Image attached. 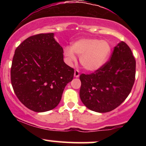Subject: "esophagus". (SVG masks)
<instances>
[{"label": "esophagus", "mask_w": 146, "mask_h": 146, "mask_svg": "<svg viewBox=\"0 0 146 146\" xmlns=\"http://www.w3.org/2000/svg\"><path fill=\"white\" fill-rule=\"evenodd\" d=\"M74 76L75 78H78L79 76H80V71H78V70H75L74 71Z\"/></svg>", "instance_id": "obj_1"}]
</instances>
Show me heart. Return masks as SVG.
I'll use <instances>...</instances> for the list:
<instances>
[{"label":"heart","instance_id":"heart-1","mask_svg":"<svg viewBox=\"0 0 146 146\" xmlns=\"http://www.w3.org/2000/svg\"><path fill=\"white\" fill-rule=\"evenodd\" d=\"M111 46L106 40L83 38L75 42L71 48L65 47V56L70 62L76 61L75 53L80 57L81 64L85 69L95 71L101 68L108 60Z\"/></svg>","mask_w":146,"mask_h":146}]
</instances>
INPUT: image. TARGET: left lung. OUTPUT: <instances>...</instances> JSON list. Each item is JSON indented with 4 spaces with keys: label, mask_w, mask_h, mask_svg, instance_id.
I'll list each match as a JSON object with an SVG mask.
<instances>
[{
    "label": "left lung",
    "mask_w": 146,
    "mask_h": 146,
    "mask_svg": "<svg viewBox=\"0 0 146 146\" xmlns=\"http://www.w3.org/2000/svg\"><path fill=\"white\" fill-rule=\"evenodd\" d=\"M136 61L130 47L121 42L110 59L90 74H81L80 96L88 109L107 113L118 107L131 91L135 80Z\"/></svg>",
    "instance_id": "left-lung-1"
}]
</instances>
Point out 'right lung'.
Returning <instances> with one entry per match:
<instances>
[{"instance_id": "add662e5", "label": "right lung", "mask_w": 146, "mask_h": 146, "mask_svg": "<svg viewBox=\"0 0 146 146\" xmlns=\"http://www.w3.org/2000/svg\"><path fill=\"white\" fill-rule=\"evenodd\" d=\"M63 53L53 33L30 36L16 48L11 82L27 108L42 113L59 104L65 86L74 75V69L64 62Z\"/></svg>"}]
</instances>
